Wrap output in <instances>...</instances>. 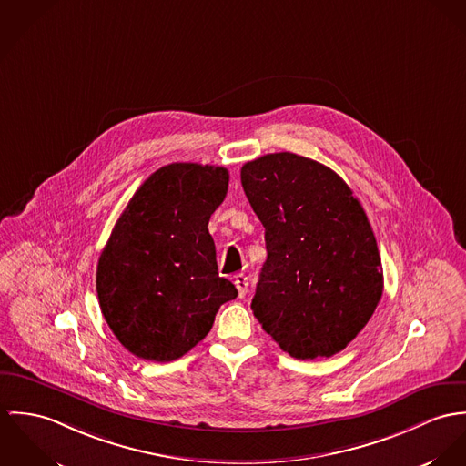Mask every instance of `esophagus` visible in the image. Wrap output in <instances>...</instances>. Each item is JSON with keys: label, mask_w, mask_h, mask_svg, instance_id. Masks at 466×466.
Masks as SVG:
<instances>
[{"label": "esophagus", "mask_w": 466, "mask_h": 466, "mask_svg": "<svg viewBox=\"0 0 466 466\" xmlns=\"http://www.w3.org/2000/svg\"><path fill=\"white\" fill-rule=\"evenodd\" d=\"M234 284H236V288H238L239 299H243V297L247 295V291H248V277H245L243 273H239V275L234 277Z\"/></svg>", "instance_id": "obj_1"}]
</instances>
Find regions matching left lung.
<instances>
[{"label": "left lung", "instance_id": "left-lung-1", "mask_svg": "<svg viewBox=\"0 0 466 466\" xmlns=\"http://www.w3.org/2000/svg\"><path fill=\"white\" fill-rule=\"evenodd\" d=\"M241 184L268 252L252 300L258 323L291 358L341 352L371 318L384 288L360 200L330 167L289 152L247 162Z\"/></svg>", "mask_w": 466, "mask_h": 466}]
</instances>
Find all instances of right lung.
Wrapping results in <instances>:
<instances>
[{"label": "right lung", "mask_w": 466, "mask_h": 466, "mask_svg": "<svg viewBox=\"0 0 466 466\" xmlns=\"http://www.w3.org/2000/svg\"><path fill=\"white\" fill-rule=\"evenodd\" d=\"M228 171L195 162L152 173L119 216L96 269L105 321L119 343L148 361H175L200 343L238 289L218 275L210 214Z\"/></svg>", "instance_id": "right-lung-1"}]
</instances>
